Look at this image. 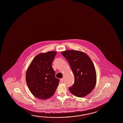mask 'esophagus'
Listing matches in <instances>:
<instances>
[{
  "label": "esophagus",
  "mask_w": 123,
  "mask_h": 123,
  "mask_svg": "<svg viewBox=\"0 0 123 123\" xmlns=\"http://www.w3.org/2000/svg\"><path fill=\"white\" fill-rule=\"evenodd\" d=\"M60 81H61V82H63V81H64V79H63V78H61V79H60Z\"/></svg>",
  "instance_id": "34e87169"
}]
</instances>
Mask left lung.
<instances>
[{
	"instance_id": "8db88e82",
	"label": "left lung",
	"mask_w": 123,
	"mask_h": 123,
	"mask_svg": "<svg viewBox=\"0 0 123 123\" xmlns=\"http://www.w3.org/2000/svg\"><path fill=\"white\" fill-rule=\"evenodd\" d=\"M62 54L69 62L74 76V82L69 88L72 94L83 97L89 94L94 88L97 74L93 63L83 52L68 50Z\"/></svg>"
}]
</instances>
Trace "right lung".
Here are the masks:
<instances>
[{"label": "right lung", "instance_id": "add662e5", "mask_svg": "<svg viewBox=\"0 0 123 123\" xmlns=\"http://www.w3.org/2000/svg\"><path fill=\"white\" fill-rule=\"evenodd\" d=\"M57 52L49 51L36 56L26 72L30 91L34 97L46 100L54 94L59 80L55 77L52 64Z\"/></svg>", "mask_w": 123, "mask_h": 123}]
</instances>
